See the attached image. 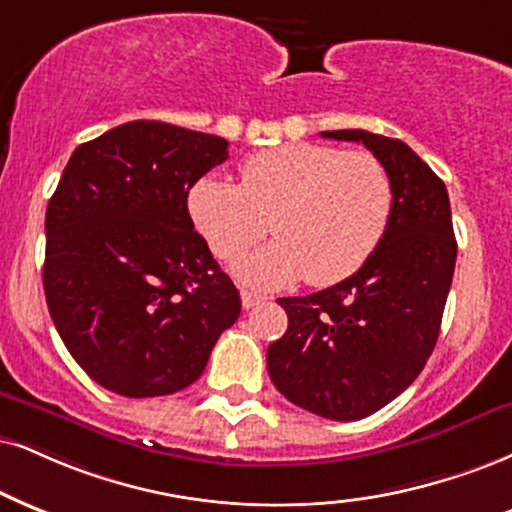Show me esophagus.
<instances>
[{
	"mask_svg": "<svg viewBox=\"0 0 512 512\" xmlns=\"http://www.w3.org/2000/svg\"><path fill=\"white\" fill-rule=\"evenodd\" d=\"M261 301H266V296L251 292V289H242V306L246 308V311H249V308L258 306V304H261Z\"/></svg>",
	"mask_w": 512,
	"mask_h": 512,
	"instance_id": "1",
	"label": "esophagus"
}]
</instances>
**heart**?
I'll list each match as a JSON object with an SVG mask.
<instances>
[{
	"label": "heart",
	"instance_id": "obj_1",
	"mask_svg": "<svg viewBox=\"0 0 512 512\" xmlns=\"http://www.w3.org/2000/svg\"><path fill=\"white\" fill-rule=\"evenodd\" d=\"M242 185L206 175L189 189L197 230L220 258H235L266 237L273 244L239 258L237 275L258 287L306 277L330 287L375 254L391 220L389 170L370 151L294 142L249 156Z\"/></svg>",
	"mask_w": 512,
	"mask_h": 512
}]
</instances>
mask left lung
I'll return each mask as SVG.
<instances>
[{"label":"left lung","instance_id":"obj_1","mask_svg":"<svg viewBox=\"0 0 512 512\" xmlns=\"http://www.w3.org/2000/svg\"><path fill=\"white\" fill-rule=\"evenodd\" d=\"M363 142L389 170L394 208L368 261L339 285L277 299L289 325L268 346L270 380L299 408L361 420L413 384L437 344L456 268L446 185L406 142L368 130H327Z\"/></svg>","mask_w":512,"mask_h":512}]
</instances>
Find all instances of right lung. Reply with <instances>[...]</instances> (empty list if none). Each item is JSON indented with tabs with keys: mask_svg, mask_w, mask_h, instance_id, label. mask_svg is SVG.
<instances>
[{
	"mask_svg": "<svg viewBox=\"0 0 512 512\" xmlns=\"http://www.w3.org/2000/svg\"><path fill=\"white\" fill-rule=\"evenodd\" d=\"M227 140L130 121L68 159L44 232V296L56 332L94 382L128 399L185 389L242 311L194 230L189 189Z\"/></svg>",
	"mask_w": 512,
	"mask_h": 512,
	"instance_id": "1",
	"label": "right lung"
}]
</instances>
